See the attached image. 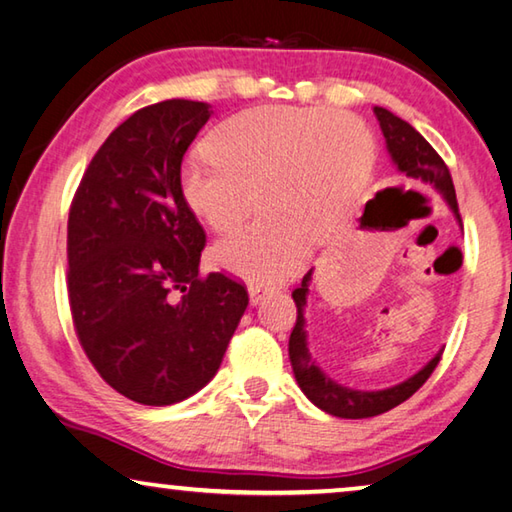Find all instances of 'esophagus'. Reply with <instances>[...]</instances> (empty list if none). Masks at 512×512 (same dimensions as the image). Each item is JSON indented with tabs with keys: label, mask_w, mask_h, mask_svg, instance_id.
<instances>
[{
	"label": "esophagus",
	"mask_w": 512,
	"mask_h": 512,
	"mask_svg": "<svg viewBox=\"0 0 512 512\" xmlns=\"http://www.w3.org/2000/svg\"><path fill=\"white\" fill-rule=\"evenodd\" d=\"M266 293H271L268 287H262V284H250L248 287V296H250V305H259Z\"/></svg>",
	"instance_id": "34e87169"
}]
</instances>
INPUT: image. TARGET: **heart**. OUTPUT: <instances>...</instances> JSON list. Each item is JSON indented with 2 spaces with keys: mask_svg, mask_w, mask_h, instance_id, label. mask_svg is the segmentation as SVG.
I'll list each match as a JSON object with an SVG mask.
<instances>
[{
  "mask_svg": "<svg viewBox=\"0 0 512 512\" xmlns=\"http://www.w3.org/2000/svg\"><path fill=\"white\" fill-rule=\"evenodd\" d=\"M212 151L185 162L180 192L216 232L214 262L253 282H277L307 262L311 237H327L357 205L375 167V140L348 112L268 106L216 128Z\"/></svg>",
  "mask_w": 512,
  "mask_h": 512,
  "instance_id": "obj_1",
  "label": "heart"
}]
</instances>
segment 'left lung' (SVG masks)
<instances>
[{
    "label": "left lung",
    "instance_id": "obj_1",
    "mask_svg": "<svg viewBox=\"0 0 512 512\" xmlns=\"http://www.w3.org/2000/svg\"><path fill=\"white\" fill-rule=\"evenodd\" d=\"M375 115H377L381 133H384L386 149L391 153V160L397 167V171L409 178L411 183H418L427 189H436V192L445 198L449 210L454 212L456 221L461 223L454 183L443 158L433 151V146L424 140L418 131H415L409 121H404L397 115H393L391 110L379 108V106H375ZM311 275H314V268L302 277V284L293 291V300H296V307H298V318L289 339V359H291L293 375H296L300 391L307 395V400L314 402L320 411L336 415V418H345V420L372 418V415L391 411L397 404L409 400L424 381L429 379L433 368L438 366L443 350H440L422 370L415 372L413 377L404 379L402 384L384 388V391H354L350 386L339 384V381H334L327 372L320 370L318 363L311 359L309 354L305 307H307Z\"/></svg>",
    "mask_w": 512,
    "mask_h": 512
}]
</instances>
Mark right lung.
Wrapping results in <instances>:
<instances>
[{"instance_id":"add662e5","label":"right lung","mask_w":512,"mask_h":512,"mask_svg":"<svg viewBox=\"0 0 512 512\" xmlns=\"http://www.w3.org/2000/svg\"><path fill=\"white\" fill-rule=\"evenodd\" d=\"M212 106L169 99L101 144L67 221L76 336L106 384L169 406L201 391L248 307L244 284L198 275L205 230L180 192V164Z\"/></svg>"}]
</instances>
